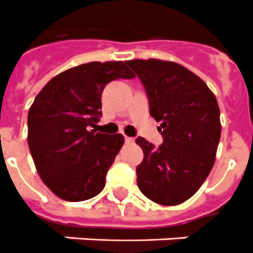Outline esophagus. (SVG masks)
Masks as SVG:
<instances>
[{
  "mask_svg": "<svg viewBox=\"0 0 253 253\" xmlns=\"http://www.w3.org/2000/svg\"><path fill=\"white\" fill-rule=\"evenodd\" d=\"M133 142H134V138H132V137L125 136V143H133Z\"/></svg>",
  "mask_w": 253,
  "mask_h": 253,
  "instance_id": "34e87169",
  "label": "esophagus"
}]
</instances>
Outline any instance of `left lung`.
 Instances as JSON below:
<instances>
[{
	"label": "left lung",
	"instance_id": "1",
	"mask_svg": "<svg viewBox=\"0 0 253 253\" xmlns=\"http://www.w3.org/2000/svg\"><path fill=\"white\" fill-rule=\"evenodd\" d=\"M142 82L150 115L161 123L163 143L142 137L137 185L161 205H179L199 191L213 169L219 138V107L207 84L172 61L155 58L126 61Z\"/></svg>",
	"mask_w": 253,
	"mask_h": 253
}]
</instances>
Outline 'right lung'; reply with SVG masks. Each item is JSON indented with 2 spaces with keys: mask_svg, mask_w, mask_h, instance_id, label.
<instances>
[{
  "mask_svg": "<svg viewBox=\"0 0 253 253\" xmlns=\"http://www.w3.org/2000/svg\"><path fill=\"white\" fill-rule=\"evenodd\" d=\"M134 78L121 61L87 62L53 77L28 111V147L40 179L65 201L99 195L124 137L96 133L102 92L111 81Z\"/></svg>",
  "mask_w": 253,
  "mask_h": 253,
  "instance_id": "right-lung-1",
  "label": "right lung"
}]
</instances>
